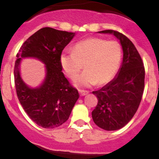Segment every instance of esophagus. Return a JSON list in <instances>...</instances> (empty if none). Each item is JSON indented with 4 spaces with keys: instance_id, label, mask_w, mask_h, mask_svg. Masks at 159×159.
Returning a JSON list of instances; mask_svg holds the SVG:
<instances>
[{
    "instance_id": "esophagus-1",
    "label": "esophagus",
    "mask_w": 159,
    "mask_h": 159,
    "mask_svg": "<svg viewBox=\"0 0 159 159\" xmlns=\"http://www.w3.org/2000/svg\"><path fill=\"white\" fill-rule=\"evenodd\" d=\"M79 93L80 94L81 96H84V95H87V94H88V91H84V90H79Z\"/></svg>"
}]
</instances>
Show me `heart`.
Instances as JSON below:
<instances>
[{
	"label": "heart",
	"instance_id": "b5f03b06",
	"mask_svg": "<svg viewBox=\"0 0 159 159\" xmlns=\"http://www.w3.org/2000/svg\"><path fill=\"white\" fill-rule=\"evenodd\" d=\"M123 49L116 40L92 37L78 42L73 51L60 54V63L63 71L71 80H75L84 64L85 71L75 81L76 86L89 87L110 82L121 65Z\"/></svg>",
	"mask_w": 159,
	"mask_h": 159
}]
</instances>
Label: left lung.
Listing matches in <instances>:
<instances>
[{"label":"left lung","mask_w":159,"mask_h":159,"mask_svg":"<svg viewBox=\"0 0 159 159\" xmlns=\"http://www.w3.org/2000/svg\"><path fill=\"white\" fill-rule=\"evenodd\" d=\"M99 32L113 33L120 40L123 60L117 76L92 92L98 99L92 119L103 130H116L129 123L139 107L145 85V68L139 53L127 36L111 29Z\"/></svg>","instance_id":"1"}]
</instances>
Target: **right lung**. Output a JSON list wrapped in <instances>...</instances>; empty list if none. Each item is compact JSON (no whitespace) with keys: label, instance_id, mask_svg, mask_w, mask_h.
<instances>
[{"label":"right lung","instance_id":"add662e5","mask_svg":"<svg viewBox=\"0 0 159 159\" xmlns=\"http://www.w3.org/2000/svg\"><path fill=\"white\" fill-rule=\"evenodd\" d=\"M74 36L43 28L29 36L16 54L14 82L18 99L29 118L43 128H56L65 123L80 96L64 76L60 63V54ZM25 57H35L46 64V80L40 88H29L19 76V64Z\"/></svg>","mask_w":159,"mask_h":159}]
</instances>
